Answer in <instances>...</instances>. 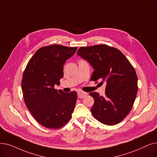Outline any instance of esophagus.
Wrapping results in <instances>:
<instances>
[{
    "instance_id": "obj_1",
    "label": "esophagus",
    "mask_w": 157,
    "mask_h": 157,
    "mask_svg": "<svg viewBox=\"0 0 157 157\" xmlns=\"http://www.w3.org/2000/svg\"><path fill=\"white\" fill-rule=\"evenodd\" d=\"M86 95H87L86 92H83V91H78V98L82 99L84 97H85Z\"/></svg>"
}]
</instances>
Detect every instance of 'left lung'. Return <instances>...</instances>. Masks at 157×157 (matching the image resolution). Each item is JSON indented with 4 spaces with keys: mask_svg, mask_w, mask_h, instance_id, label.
Returning a JSON list of instances; mask_svg holds the SVG:
<instances>
[{
    "mask_svg": "<svg viewBox=\"0 0 157 157\" xmlns=\"http://www.w3.org/2000/svg\"><path fill=\"white\" fill-rule=\"evenodd\" d=\"M77 54L93 67L90 79L106 84L105 97L95 92L89 94L94 99L93 116L104 124L119 123L131 111L137 94L134 67L121 51L105 44L81 47Z\"/></svg>",
    "mask_w": 157,
    "mask_h": 157,
    "instance_id": "8db88e82",
    "label": "left lung"
}]
</instances>
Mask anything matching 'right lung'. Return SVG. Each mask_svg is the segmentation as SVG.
I'll return each mask as SVG.
<instances>
[{
  "instance_id": "obj_1",
  "label": "right lung",
  "mask_w": 157,
  "mask_h": 157,
  "mask_svg": "<svg viewBox=\"0 0 157 157\" xmlns=\"http://www.w3.org/2000/svg\"><path fill=\"white\" fill-rule=\"evenodd\" d=\"M77 47L54 44L38 49L24 71L22 90L25 104L33 117L43 126L58 129L69 122L76 105L77 92L56 90L63 76V65Z\"/></svg>"
}]
</instances>
